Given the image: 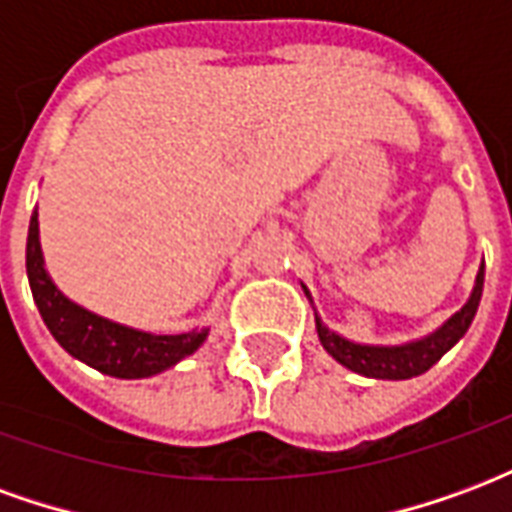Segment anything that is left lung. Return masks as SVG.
<instances>
[{
  "mask_svg": "<svg viewBox=\"0 0 512 512\" xmlns=\"http://www.w3.org/2000/svg\"><path fill=\"white\" fill-rule=\"evenodd\" d=\"M483 279H485V263L477 271L474 288L469 293V299L461 310L455 312L452 318L441 323L439 329H433L419 340H408L400 345H365L354 343L343 334H337L321 321V315L315 312V329H318V340L326 348V354L337 359L340 365L354 370L359 376L367 378H384V381H406V378L422 376L428 373L430 367L439 362L441 356L450 351L452 345L461 340L463 334L469 332L477 307H480V296H483ZM307 299L312 304V296L307 285H301Z\"/></svg>",
  "mask_w": 512,
  "mask_h": 512,
  "instance_id": "8db88e82",
  "label": "left lung"
}]
</instances>
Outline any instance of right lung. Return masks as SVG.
Instances as JSON below:
<instances>
[{
    "instance_id": "obj_1",
    "label": "right lung",
    "mask_w": 512,
    "mask_h": 512,
    "mask_svg": "<svg viewBox=\"0 0 512 512\" xmlns=\"http://www.w3.org/2000/svg\"><path fill=\"white\" fill-rule=\"evenodd\" d=\"M27 277L32 299L38 304L40 318L49 326L51 337L84 365L115 378H150L175 367L180 359L191 356L208 337V326L183 334H153L109 321L98 312L62 293L46 271L40 249L38 211L29 219L27 235Z\"/></svg>"
}]
</instances>
